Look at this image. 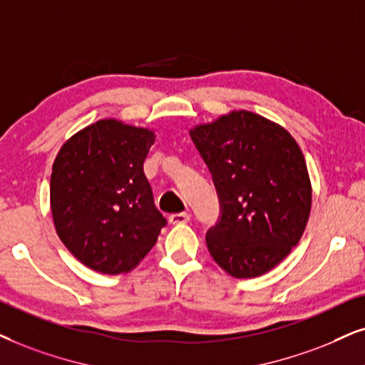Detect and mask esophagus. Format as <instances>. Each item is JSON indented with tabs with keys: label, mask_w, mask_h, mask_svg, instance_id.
I'll list each match as a JSON object with an SVG mask.
<instances>
[{
	"label": "esophagus",
	"mask_w": 365,
	"mask_h": 365,
	"mask_svg": "<svg viewBox=\"0 0 365 365\" xmlns=\"http://www.w3.org/2000/svg\"><path fill=\"white\" fill-rule=\"evenodd\" d=\"M188 220H190V214H188V212H180V214L170 215V222H172L173 225L187 224Z\"/></svg>",
	"instance_id": "34e87169"
}]
</instances>
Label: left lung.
Here are the masks:
<instances>
[{
  "mask_svg": "<svg viewBox=\"0 0 365 365\" xmlns=\"http://www.w3.org/2000/svg\"><path fill=\"white\" fill-rule=\"evenodd\" d=\"M222 202L207 232L210 256L232 278L267 273L292 252L312 210L305 156L288 129L246 109L190 129Z\"/></svg>",
  "mask_w": 365,
  "mask_h": 365,
  "instance_id": "left-lung-1",
  "label": "left lung"
}]
</instances>
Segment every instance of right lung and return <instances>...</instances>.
I'll use <instances>...</instances> for the list:
<instances>
[{
    "instance_id": "1",
    "label": "right lung",
    "mask_w": 365,
    "mask_h": 365,
    "mask_svg": "<svg viewBox=\"0 0 365 365\" xmlns=\"http://www.w3.org/2000/svg\"><path fill=\"white\" fill-rule=\"evenodd\" d=\"M155 129L106 118L60 146L50 177L55 230L76 259L121 274L145 259L167 224L143 172Z\"/></svg>"
}]
</instances>
